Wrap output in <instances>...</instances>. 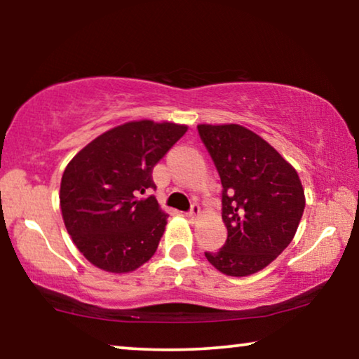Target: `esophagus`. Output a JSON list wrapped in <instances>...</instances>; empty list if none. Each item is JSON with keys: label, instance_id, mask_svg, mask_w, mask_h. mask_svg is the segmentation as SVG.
<instances>
[{"label": "esophagus", "instance_id": "34e87169", "mask_svg": "<svg viewBox=\"0 0 359 359\" xmlns=\"http://www.w3.org/2000/svg\"><path fill=\"white\" fill-rule=\"evenodd\" d=\"M188 217H189L191 220H198V219L201 217V208H199V204H193V205H191V210L188 212Z\"/></svg>", "mask_w": 359, "mask_h": 359}]
</instances>
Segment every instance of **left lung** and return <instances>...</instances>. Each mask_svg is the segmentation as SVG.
Returning <instances> with one entry per match:
<instances>
[{
    "instance_id": "left-lung-1",
    "label": "left lung",
    "mask_w": 359,
    "mask_h": 359,
    "mask_svg": "<svg viewBox=\"0 0 359 359\" xmlns=\"http://www.w3.org/2000/svg\"><path fill=\"white\" fill-rule=\"evenodd\" d=\"M201 140L222 181L227 240L205 258L227 276L262 271L292 242L306 208L294 166L266 140L238 124H199Z\"/></svg>"
}]
</instances>
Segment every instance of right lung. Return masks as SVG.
<instances>
[{
	"label": "right lung",
	"instance_id": "right-lung-1",
	"mask_svg": "<svg viewBox=\"0 0 359 359\" xmlns=\"http://www.w3.org/2000/svg\"><path fill=\"white\" fill-rule=\"evenodd\" d=\"M175 122L132 121L96 137L70 160L60 183L67 232L102 271H135L158 248L168 214L154 196L151 171L186 134Z\"/></svg>",
	"mask_w": 359,
	"mask_h": 359
}]
</instances>
